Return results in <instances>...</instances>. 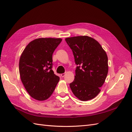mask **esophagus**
I'll return each instance as SVG.
<instances>
[{
	"mask_svg": "<svg viewBox=\"0 0 132 132\" xmlns=\"http://www.w3.org/2000/svg\"><path fill=\"white\" fill-rule=\"evenodd\" d=\"M65 75V73H63V74H61V77H64Z\"/></svg>",
	"mask_w": 132,
	"mask_h": 132,
	"instance_id": "34e87169",
	"label": "esophagus"
}]
</instances>
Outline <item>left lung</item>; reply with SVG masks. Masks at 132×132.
<instances>
[{
    "label": "left lung",
    "instance_id": "left-lung-1",
    "mask_svg": "<svg viewBox=\"0 0 132 132\" xmlns=\"http://www.w3.org/2000/svg\"><path fill=\"white\" fill-rule=\"evenodd\" d=\"M65 41L78 65L70 89L81 101L93 99L100 92L108 74L106 52L97 41L87 36L66 38Z\"/></svg>",
    "mask_w": 132,
    "mask_h": 132
}]
</instances>
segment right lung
I'll return each mask as SVG.
<instances>
[{
	"mask_svg": "<svg viewBox=\"0 0 132 132\" xmlns=\"http://www.w3.org/2000/svg\"><path fill=\"white\" fill-rule=\"evenodd\" d=\"M61 38H40L28 44L20 58L19 73L27 93L38 101L48 98L59 80L52 70V54Z\"/></svg>",
	"mask_w": 132,
	"mask_h": 132,
	"instance_id": "right-lung-1",
	"label": "right lung"
}]
</instances>
